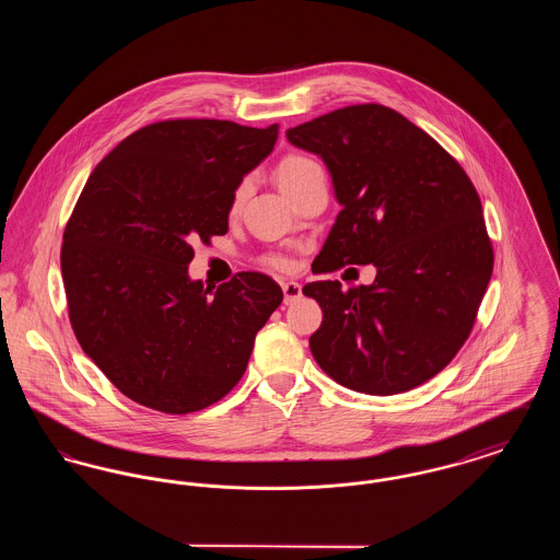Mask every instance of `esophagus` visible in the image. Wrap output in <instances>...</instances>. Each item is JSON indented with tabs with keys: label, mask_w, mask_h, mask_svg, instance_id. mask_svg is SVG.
I'll return each instance as SVG.
<instances>
[{
	"label": "esophagus",
	"mask_w": 560,
	"mask_h": 560,
	"mask_svg": "<svg viewBox=\"0 0 560 560\" xmlns=\"http://www.w3.org/2000/svg\"><path fill=\"white\" fill-rule=\"evenodd\" d=\"M281 288L285 295V304H292L293 300H298L302 295V285L295 281H285V283H281Z\"/></svg>",
	"instance_id": "esophagus-1"
}]
</instances>
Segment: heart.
Masks as SVG:
<instances>
[{
    "instance_id": "b5f03b06",
    "label": "heart",
    "mask_w": 560,
    "mask_h": 560,
    "mask_svg": "<svg viewBox=\"0 0 560 560\" xmlns=\"http://www.w3.org/2000/svg\"><path fill=\"white\" fill-rule=\"evenodd\" d=\"M323 172L319 163L311 158H302V155H290L285 160L279 163V170H277V180H279V187L283 188V192L292 190L293 187H298L300 183H304L306 178L315 176ZM247 180L241 183L240 187L235 188V195H233V210H237L241 206V201L245 199L247 195ZM268 265L272 268H279V270H290L292 262L290 258L285 256H270L268 258Z\"/></svg>"
}]
</instances>
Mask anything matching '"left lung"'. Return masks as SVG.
Here are the masks:
<instances>
[{
    "mask_svg": "<svg viewBox=\"0 0 560 560\" xmlns=\"http://www.w3.org/2000/svg\"><path fill=\"white\" fill-rule=\"evenodd\" d=\"M325 161L342 203L315 272L377 268L372 285L313 281L320 370L365 395H399L450 365L493 272L479 192L464 167L395 108L352 105L288 130Z\"/></svg>",
    "mask_w": 560,
    "mask_h": 560,
    "instance_id": "obj_1",
    "label": "left lung"
}]
</instances>
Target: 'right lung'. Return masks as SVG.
<instances>
[{"label":"right lung","instance_id":"1","mask_svg":"<svg viewBox=\"0 0 560 560\" xmlns=\"http://www.w3.org/2000/svg\"><path fill=\"white\" fill-rule=\"evenodd\" d=\"M279 126L165 119L124 138L90 174L65 226L60 270L83 352L128 399L192 413L229 395L281 288L243 270L206 290L192 243L229 231L235 188Z\"/></svg>","mask_w":560,"mask_h":560}]
</instances>
